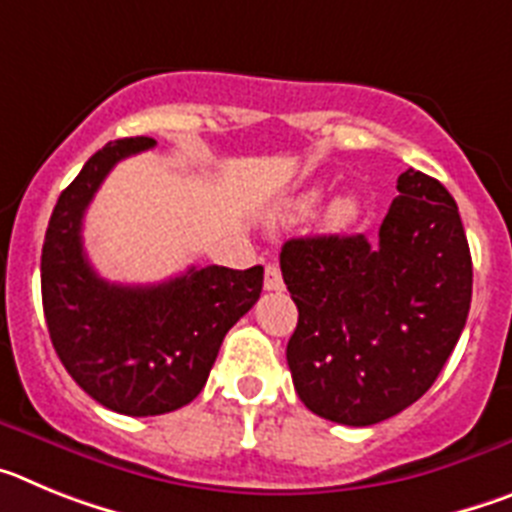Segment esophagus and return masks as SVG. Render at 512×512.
I'll return each instance as SVG.
<instances>
[{"label":"esophagus","instance_id":"esophagus-1","mask_svg":"<svg viewBox=\"0 0 512 512\" xmlns=\"http://www.w3.org/2000/svg\"><path fill=\"white\" fill-rule=\"evenodd\" d=\"M264 287L269 289V292H282V289H284L282 271H279V266H277V264H266Z\"/></svg>","mask_w":512,"mask_h":512}]
</instances>
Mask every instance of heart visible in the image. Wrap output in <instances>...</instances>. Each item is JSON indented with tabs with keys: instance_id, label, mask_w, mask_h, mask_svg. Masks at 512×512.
<instances>
[{
	"instance_id": "obj_1",
	"label": "heart",
	"mask_w": 512,
	"mask_h": 512,
	"mask_svg": "<svg viewBox=\"0 0 512 512\" xmlns=\"http://www.w3.org/2000/svg\"><path fill=\"white\" fill-rule=\"evenodd\" d=\"M318 200H320V189H310V192L300 194V197L289 205L287 217L307 215L312 207L318 205ZM359 217H361L359 197L351 192L338 194L336 200H330V205L325 207L323 228L328 230V233H346V230H351L356 223H359Z\"/></svg>"
}]
</instances>
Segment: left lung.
<instances>
[{"instance_id":"obj_1","label":"left lung","mask_w":512,"mask_h":512,"mask_svg":"<svg viewBox=\"0 0 512 512\" xmlns=\"http://www.w3.org/2000/svg\"><path fill=\"white\" fill-rule=\"evenodd\" d=\"M397 192L374 243L307 235L279 253L300 310L287 343L292 382L333 423H382L420 400L467 325L472 256L454 197L415 169Z\"/></svg>"}]
</instances>
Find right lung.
I'll use <instances>...</instances> for the list:
<instances>
[{"label": "right lung", "mask_w": 512, "mask_h": 512, "mask_svg": "<svg viewBox=\"0 0 512 512\" xmlns=\"http://www.w3.org/2000/svg\"><path fill=\"white\" fill-rule=\"evenodd\" d=\"M153 146V138H122L94 153L58 197L40 256L58 359L99 405L133 418L171 413L200 395L225 333L264 287V266H192L146 287L112 284L92 269L81 243L84 212L117 161Z\"/></svg>", "instance_id": "1"}]
</instances>
